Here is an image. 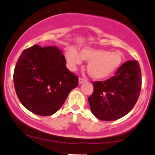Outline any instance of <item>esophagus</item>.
I'll list each match as a JSON object with an SVG mask.
<instances>
[{"label": "esophagus", "instance_id": "34e87169", "mask_svg": "<svg viewBox=\"0 0 155 155\" xmlns=\"http://www.w3.org/2000/svg\"><path fill=\"white\" fill-rule=\"evenodd\" d=\"M86 81H87V80H86L85 79H83V78H79V84H82V83L85 82Z\"/></svg>", "mask_w": 155, "mask_h": 155}]
</instances>
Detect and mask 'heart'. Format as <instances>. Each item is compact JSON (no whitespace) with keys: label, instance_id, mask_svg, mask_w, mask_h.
<instances>
[{"label":"heart","instance_id":"heart-1","mask_svg":"<svg viewBox=\"0 0 155 155\" xmlns=\"http://www.w3.org/2000/svg\"><path fill=\"white\" fill-rule=\"evenodd\" d=\"M65 58L71 71H76L82 60L89 61L87 65V73L93 79L97 80H103L113 76L124 60L123 53L120 51L84 48L79 53L72 47L66 49Z\"/></svg>","mask_w":155,"mask_h":155}]
</instances>
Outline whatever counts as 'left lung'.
Returning <instances> with one entry per match:
<instances>
[{
	"label": "left lung",
	"mask_w": 155,
	"mask_h": 155,
	"mask_svg": "<svg viewBox=\"0 0 155 155\" xmlns=\"http://www.w3.org/2000/svg\"><path fill=\"white\" fill-rule=\"evenodd\" d=\"M141 79L139 62L131 60L122 64L113 77L94 82L88 97L93 114L100 120L113 121L129 113L140 96Z\"/></svg>",
	"instance_id": "1"
}]
</instances>
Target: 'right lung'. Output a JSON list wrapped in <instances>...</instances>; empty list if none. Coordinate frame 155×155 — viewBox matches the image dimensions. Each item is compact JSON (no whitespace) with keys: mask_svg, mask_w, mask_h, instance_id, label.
<instances>
[{"mask_svg":"<svg viewBox=\"0 0 155 155\" xmlns=\"http://www.w3.org/2000/svg\"><path fill=\"white\" fill-rule=\"evenodd\" d=\"M13 81L16 94L27 110L39 116L58 111L79 84L66 67L62 51L56 46L33 45L18 59Z\"/></svg>","mask_w":155,"mask_h":155,"instance_id":"obj_1","label":"right lung"}]
</instances>
